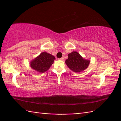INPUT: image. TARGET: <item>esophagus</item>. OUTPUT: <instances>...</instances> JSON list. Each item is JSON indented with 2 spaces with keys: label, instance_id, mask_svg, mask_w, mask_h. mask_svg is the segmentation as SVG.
Instances as JSON below:
<instances>
[{
  "label": "esophagus",
  "instance_id": "obj_1",
  "mask_svg": "<svg viewBox=\"0 0 121 121\" xmlns=\"http://www.w3.org/2000/svg\"><path fill=\"white\" fill-rule=\"evenodd\" d=\"M59 60H61V61H63V60H64V58H63V57H62L61 58H60V59H59Z\"/></svg>",
  "mask_w": 121,
  "mask_h": 121
}]
</instances>
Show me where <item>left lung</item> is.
<instances>
[{
	"instance_id": "obj_1",
	"label": "left lung",
	"mask_w": 121,
	"mask_h": 121,
	"mask_svg": "<svg viewBox=\"0 0 121 121\" xmlns=\"http://www.w3.org/2000/svg\"><path fill=\"white\" fill-rule=\"evenodd\" d=\"M90 60L84 59L76 51H73L68 55L65 60L66 65L74 72L78 73L85 70L89 65Z\"/></svg>"
}]
</instances>
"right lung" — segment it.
Instances as JSON below:
<instances>
[{
	"instance_id": "right-lung-1",
	"label": "right lung",
	"mask_w": 121,
	"mask_h": 121,
	"mask_svg": "<svg viewBox=\"0 0 121 121\" xmlns=\"http://www.w3.org/2000/svg\"><path fill=\"white\" fill-rule=\"evenodd\" d=\"M56 58L53 56L46 52H43L30 62L33 69L39 73H44L48 70Z\"/></svg>"
}]
</instances>
